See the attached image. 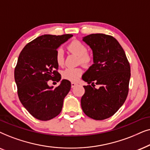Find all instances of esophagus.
<instances>
[{
	"instance_id": "34e87169",
	"label": "esophagus",
	"mask_w": 150,
	"mask_h": 150,
	"mask_svg": "<svg viewBox=\"0 0 150 150\" xmlns=\"http://www.w3.org/2000/svg\"><path fill=\"white\" fill-rule=\"evenodd\" d=\"M77 84V83H76V82H71V87L72 88L75 87Z\"/></svg>"
}]
</instances>
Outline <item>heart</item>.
Returning a JSON list of instances; mask_svg holds the SVG:
<instances>
[{
    "label": "heart",
    "instance_id": "1",
    "mask_svg": "<svg viewBox=\"0 0 150 150\" xmlns=\"http://www.w3.org/2000/svg\"><path fill=\"white\" fill-rule=\"evenodd\" d=\"M70 51L79 57V62L83 64H88L92 61V57L87 53V47L79 40H73L68 46ZM55 60L59 66H62L64 61V50L62 48L57 49L55 53ZM83 73L81 67L67 68L62 71V77L66 79L75 81L79 78Z\"/></svg>",
    "mask_w": 150,
    "mask_h": 150
}]
</instances>
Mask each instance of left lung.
<instances>
[{
	"mask_svg": "<svg viewBox=\"0 0 150 150\" xmlns=\"http://www.w3.org/2000/svg\"><path fill=\"white\" fill-rule=\"evenodd\" d=\"M82 40L93 51V64L82 79L91 85L83 86L81 99L83 112L95 120H103L116 113L127 98L130 67L124 50L111 35L95 33ZM100 85L96 89L93 83Z\"/></svg>",
	"mask_w": 150,
	"mask_h": 150,
	"instance_id": "obj_1",
	"label": "left lung"
}]
</instances>
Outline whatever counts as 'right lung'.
Masks as SVG:
<instances>
[{"label":"right lung","instance_id":"obj_1","mask_svg":"<svg viewBox=\"0 0 150 150\" xmlns=\"http://www.w3.org/2000/svg\"><path fill=\"white\" fill-rule=\"evenodd\" d=\"M71 37L72 34L40 35L28 43L19 55L14 71L18 95L26 110L39 120L48 121L58 115L71 90L69 80L60 81L55 53ZM50 79L61 83L54 89L47 84Z\"/></svg>","mask_w":150,"mask_h":150}]
</instances>
